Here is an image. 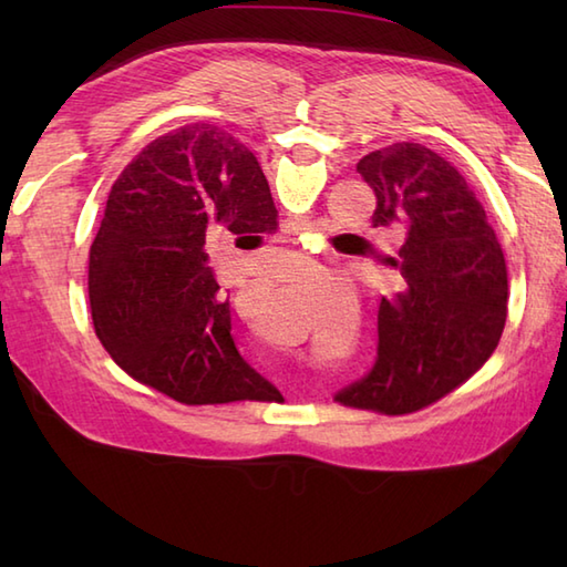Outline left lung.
I'll list each match as a JSON object with an SVG mask.
<instances>
[{
	"label": "left lung",
	"mask_w": 567,
	"mask_h": 567,
	"mask_svg": "<svg viewBox=\"0 0 567 567\" xmlns=\"http://www.w3.org/2000/svg\"><path fill=\"white\" fill-rule=\"evenodd\" d=\"M378 197L372 226H402L400 292L382 297L368 375L333 394L348 406L406 414L463 384L507 321V262L465 177L421 143H392L355 165Z\"/></svg>",
	"instance_id": "obj_1"
}]
</instances>
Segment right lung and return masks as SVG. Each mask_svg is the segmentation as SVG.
<instances>
[{
  "label": "right lung",
  "mask_w": 567,
  "mask_h": 567,
  "mask_svg": "<svg viewBox=\"0 0 567 567\" xmlns=\"http://www.w3.org/2000/svg\"><path fill=\"white\" fill-rule=\"evenodd\" d=\"M275 226L270 185L244 143L212 124L155 138L118 175L90 250L106 353L183 404L280 400L238 353L207 256L216 231L260 240Z\"/></svg>",
  "instance_id": "add662e5"
}]
</instances>
